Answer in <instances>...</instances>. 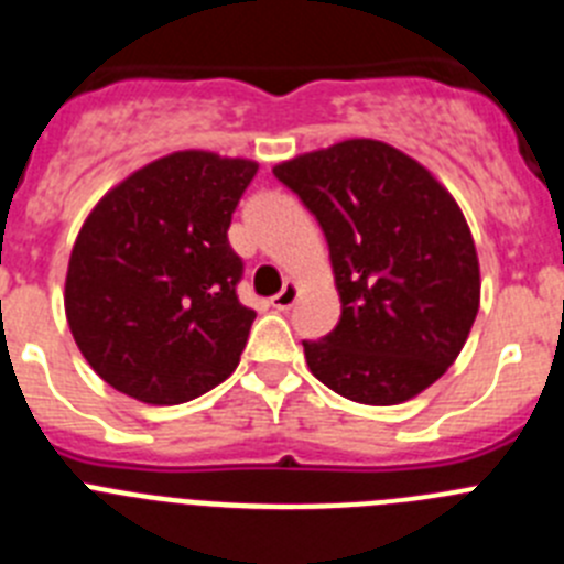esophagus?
Wrapping results in <instances>:
<instances>
[{"instance_id": "1", "label": "esophagus", "mask_w": 564, "mask_h": 564, "mask_svg": "<svg viewBox=\"0 0 564 564\" xmlns=\"http://www.w3.org/2000/svg\"><path fill=\"white\" fill-rule=\"evenodd\" d=\"M296 296H299V288L293 285V282H288V285L271 299V305L276 307V311H291L293 302H296Z\"/></svg>"}]
</instances>
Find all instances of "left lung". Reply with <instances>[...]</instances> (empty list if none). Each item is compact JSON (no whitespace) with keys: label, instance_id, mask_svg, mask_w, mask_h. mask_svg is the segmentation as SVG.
I'll return each instance as SVG.
<instances>
[{"label":"left lung","instance_id":"8db88e82","mask_svg":"<svg viewBox=\"0 0 564 564\" xmlns=\"http://www.w3.org/2000/svg\"><path fill=\"white\" fill-rule=\"evenodd\" d=\"M325 231L341 318L302 341L307 367L338 395L403 403L460 356L480 307L466 217L410 154L341 141L273 169Z\"/></svg>","mask_w":564,"mask_h":564}]
</instances>
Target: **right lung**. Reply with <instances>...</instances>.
Here are the masks:
<instances>
[{"label":"right lung","instance_id":"obj_1","mask_svg":"<svg viewBox=\"0 0 564 564\" xmlns=\"http://www.w3.org/2000/svg\"><path fill=\"white\" fill-rule=\"evenodd\" d=\"M257 163L174 152L118 183L69 253L64 311L78 350L118 392L186 403L237 370L257 313L228 242Z\"/></svg>","mask_w":564,"mask_h":564}]
</instances>
